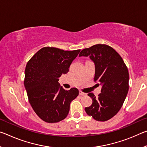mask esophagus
I'll return each mask as SVG.
<instances>
[{
	"label": "esophagus",
	"mask_w": 147,
	"mask_h": 147,
	"mask_svg": "<svg viewBox=\"0 0 147 147\" xmlns=\"http://www.w3.org/2000/svg\"><path fill=\"white\" fill-rule=\"evenodd\" d=\"M79 94H80V95H81V96H86L87 95V94L86 93H84V92H82V91H79Z\"/></svg>",
	"instance_id": "esophagus-1"
}]
</instances>
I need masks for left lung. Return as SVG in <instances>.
Returning a JSON list of instances; mask_svg holds the SVG:
<instances>
[{"mask_svg":"<svg viewBox=\"0 0 147 147\" xmlns=\"http://www.w3.org/2000/svg\"><path fill=\"white\" fill-rule=\"evenodd\" d=\"M79 56H89L94 63V80L102 86L101 93L96 97L88 93L93 100L85 111L94 120L106 121L120 110L129 89V73L123 58L112 47L105 44L94 45L84 49Z\"/></svg>","mask_w":147,"mask_h":147,"instance_id":"obj_1","label":"left lung"}]
</instances>
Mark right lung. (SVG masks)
<instances>
[{"mask_svg": "<svg viewBox=\"0 0 147 147\" xmlns=\"http://www.w3.org/2000/svg\"><path fill=\"white\" fill-rule=\"evenodd\" d=\"M80 50L63 51L55 47L41 49L28 61L24 84L29 102L38 116L49 123H58L67 116L70 104L79 91H65L58 83Z\"/></svg>", "mask_w": 147, "mask_h": 147, "instance_id": "1", "label": "right lung"}]
</instances>
